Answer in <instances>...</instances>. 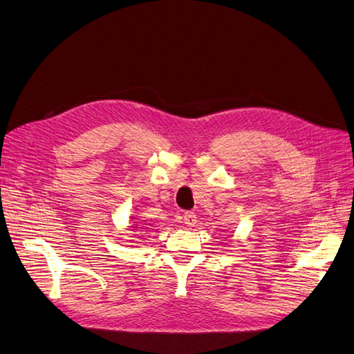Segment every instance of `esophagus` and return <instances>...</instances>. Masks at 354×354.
Wrapping results in <instances>:
<instances>
[{"label": "esophagus", "mask_w": 354, "mask_h": 354, "mask_svg": "<svg viewBox=\"0 0 354 354\" xmlns=\"http://www.w3.org/2000/svg\"><path fill=\"white\" fill-rule=\"evenodd\" d=\"M196 215L195 212H185L183 215V222L187 224V227H194L196 224Z\"/></svg>", "instance_id": "1"}]
</instances>
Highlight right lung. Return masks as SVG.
Listing matches in <instances>:
<instances>
[{
  "instance_id": "add662e5",
  "label": "right lung",
  "mask_w": 354,
  "mask_h": 354,
  "mask_svg": "<svg viewBox=\"0 0 354 354\" xmlns=\"http://www.w3.org/2000/svg\"><path fill=\"white\" fill-rule=\"evenodd\" d=\"M133 228H135V227H133Z\"/></svg>"
}]
</instances>
